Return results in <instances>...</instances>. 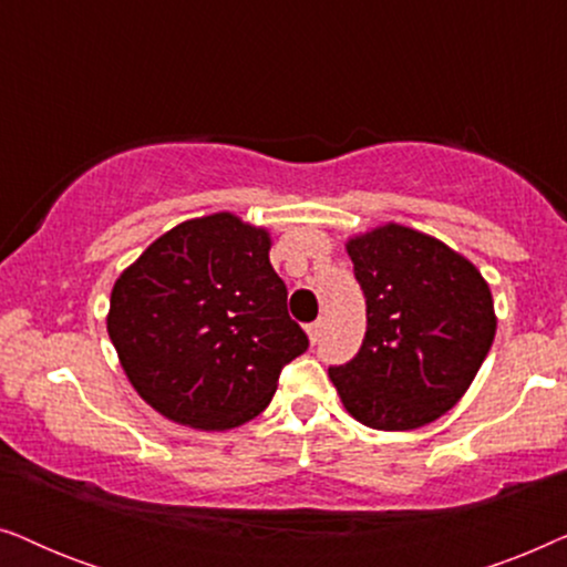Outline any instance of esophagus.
<instances>
[{
    "label": "esophagus",
    "mask_w": 567,
    "mask_h": 567,
    "mask_svg": "<svg viewBox=\"0 0 567 567\" xmlns=\"http://www.w3.org/2000/svg\"><path fill=\"white\" fill-rule=\"evenodd\" d=\"M307 336H309V340H312V343H317V340H320V336H322V320H317V322L309 324Z\"/></svg>",
    "instance_id": "esophagus-1"
}]
</instances>
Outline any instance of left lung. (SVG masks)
I'll list each match as a JSON object with an SVG mask.
<instances>
[{"mask_svg": "<svg viewBox=\"0 0 567 567\" xmlns=\"http://www.w3.org/2000/svg\"><path fill=\"white\" fill-rule=\"evenodd\" d=\"M367 299V336L330 379L355 421L410 431L452 410L495 338L493 297L467 258L423 231L384 224L348 239Z\"/></svg>", "mask_w": 567, "mask_h": 567, "instance_id": "1", "label": "left lung"}]
</instances>
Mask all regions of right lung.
Wrapping results in <instances>:
<instances>
[{"label": "right lung", "instance_id": "add662e5", "mask_svg": "<svg viewBox=\"0 0 567 567\" xmlns=\"http://www.w3.org/2000/svg\"><path fill=\"white\" fill-rule=\"evenodd\" d=\"M268 250L266 229L212 214L154 239L115 281L107 336L134 390L169 421H252L309 348Z\"/></svg>", "mask_w": 567, "mask_h": 567}]
</instances>
